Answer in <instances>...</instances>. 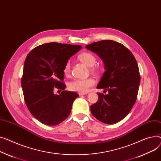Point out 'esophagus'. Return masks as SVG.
I'll return each mask as SVG.
<instances>
[{"label":"esophagus","instance_id":"esophagus-1","mask_svg":"<svg viewBox=\"0 0 161 161\" xmlns=\"http://www.w3.org/2000/svg\"><path fill=\"white\" fill-rule=\"evenodd\" d=\"M78 94H79V96H81V95H85V94H87V93H81V92H78Z\"/></svg>","mask_w":161,"mask_h":161}]
</instances>
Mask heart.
<instances>
[{"instance_id":"b5f03b06","label":"heart","mask_w":161,"mask_h":161,"mask_svg":"<svg viewBox=\"0 0 161 161\" xmlns=\"http://www.w3.org/2000/svg\"><path fill=\"white\" fill-rule=\"evenodd\" d=\"M78 59L85 65L91 67V70L94 74L100 73V69L98 67H93L96 63V58L94 54L89 52H83L78 56ZM63 73L67 76H69L71 73V64L70 61H67L64 66ZM95 81L92 78L84 80H74L70 81L68 85V88L71 91L78 92L81 93H87L91 87L94 85Z\"/></svg>"}]
</instances>
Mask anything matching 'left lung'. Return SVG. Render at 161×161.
I'll use <instances>...</instances> for the list:
<instances>
[{
    "instance_id": "1",
    "label": "left lung",
    "mask_w": 161,
    "mask_h": 161,
    "mask_svg": "<svg viewBox=\"0 0 161 161\" xmlns=\"http://www.w3.org/2000/svg\"><path fill=\"white\" fill-rule=\"evenodd\" d=\"M85 48L102 59L105 71L96 88L108 92L98 93L91 113L104 124H116L129 114L136 100L141 80L136 61L129 49L114 41L94 42Z\"/></svg>"
}]
</instances>
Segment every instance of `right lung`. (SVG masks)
Listing matches in <instances>:
<instances>
[{"instance_id":"obj_1","label":"right lung","mask_w":161,"mask_h":161,"mask_svg":"<svg viewBox=\"0 0 161 161\" xmlns=\"http://www.w3.org/2000/svg\"><path fill=\"white\" fill-rule=\"evenodd\" d=\"M81 48L80 45L50 42L36 47L27 55L21 86L29 111L42 124L56 125L69 116L79 95L64 91L63 68ZM56 88L63 91L55 95Z\"/></svg>"}]
</instances>
